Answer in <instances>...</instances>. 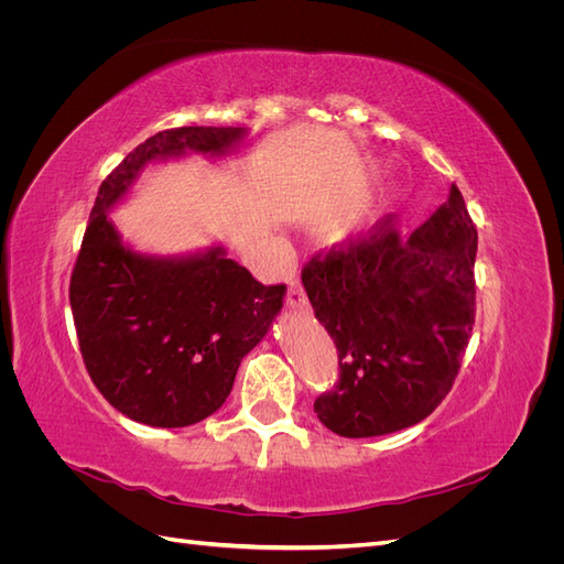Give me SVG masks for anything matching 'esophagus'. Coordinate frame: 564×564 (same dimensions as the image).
I'll return each mask as SVG.
<instances>
[{"label":"esophagus","instance_id":"esophagus-1","mask_svg":"<svg viewBox=\"0 0 564 564\" xmlns=\"http://www.w3.org/2000/svg\"><path fill=\"white\" fill-rule=\"evenodd\" d=\"M286 305L292 311H301L305 305V292L299 282H289V292H286Z\"/></svg>","mask_w":564,"mask_h":564}]
</instances>
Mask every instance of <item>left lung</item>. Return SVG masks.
I'll return each instance as SVG.
<instances>
[{"label":"left lung","mask_w":564,"mask_h":564,"mask_svg":"<svg viewBox=\"0 0 564 564\" xmlns=\"http://www.w3.org/2000/svg\"><path fill=\"white\" fill-rule=\"evenodd\" d=\"M475 251L477 230L452 185L406 240L383 218L369 237L305 263V294L338 350V386L315 400L332 433H395L445 400L475 324Z\"/></svg>","instance_id":"1"}]
</instances>
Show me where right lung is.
Masks as SVG:
<instances>
[{"label":"right lung","instance_id":"right-lung-1","mask_svg":"<svg viewBox=\"0 0 564 564\" xmlns=\"http://www.w3.org/2000/svg\"><path fill=\"white\" fill-rule=\"evenodd\" d=\"M242 127L150 135L100 183L70 280L84 365L104 398L152 429H183L230 395L242 357L282 311L286 286H263L224 245L162 256L133 249L108 216L150 164L240 150Z\"/></svg>","mask_w":564,"mask_h":564}]
</instances>
